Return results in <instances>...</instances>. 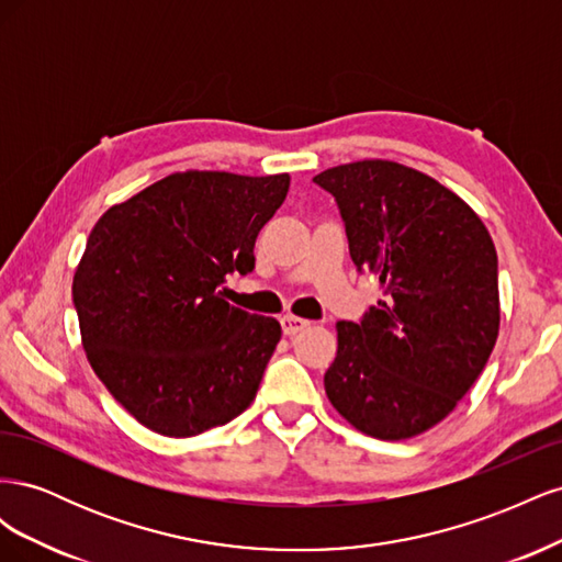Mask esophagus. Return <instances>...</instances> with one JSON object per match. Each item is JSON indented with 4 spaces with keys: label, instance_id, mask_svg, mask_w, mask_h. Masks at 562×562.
I'll return each instance as SVG.
<instances>
[{
    "label": "esophagus",
    "instance_id": "34e87169",
    "mask_svg": "<svg viewBox=\"0 0 562 562\" xmlns=\"http://www.w3.org/2000/svg\"><path fill=\"white\" fill-rule=\"evenodd\" d=\"M307 326H310L307 318H300V316H293V314H285L281 318V328H283L285 335H295V333L304 330Z\"/></svg>",
    "mask_w": 562,
    "mask_h": 562
}]
</instances>
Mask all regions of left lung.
Returning <instances> with one entry per match:
<instances>
[{"mask_svg":"<svg viewBox=\"0 0 562 562\" xmlns=\"http://www.w3.org/2000/svg\"><path fill=\"white\" fill-rule=\"evenodd\" d=\"M314 182L337 201L356 269L384 293L359 323H337L326 394L359 431L413 438L454 411L495 349V244L454 192L396 161L335 166Z\"/></svg>","mask_w":562,"mask_h":562,"instance_id":"left-lung-1","label":"left lung"}]
</instances>
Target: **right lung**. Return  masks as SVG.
Returning a JSON list of instances; mask_svg holds the SVG:
<instances>
[{"label":"right lung","mask_w":562,"mask_h":562,"mask_svg":"<svg viewBox=\"0 0 562 562\" xmlns=\"http://www.w3.org/2000/svg\"><path fill=\"white\" fill-rule=\"evenodd\" d=\"M288 184V173H173L91 229L72 281L81 345L143 427L190 438L258 394L281 326L232 307L220 285L255 269V239Z\"/></svg>","instance_id":"obj_1"}]
</instances>
